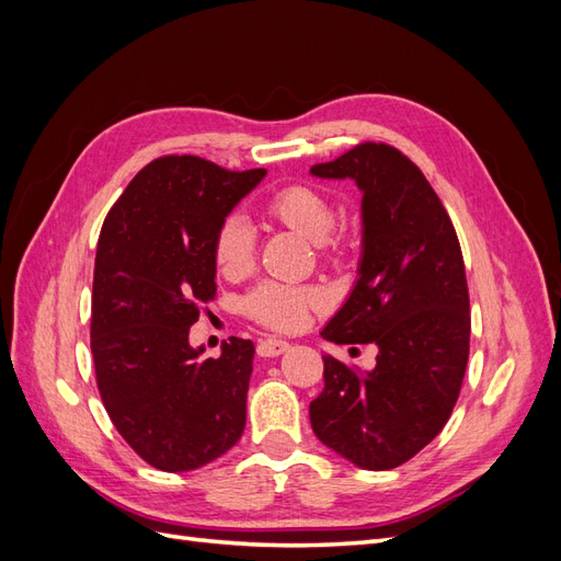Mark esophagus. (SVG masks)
I'll return each instance as SVG.
<instances>
[{"instance_id": "obj_1", "label": "esophagus", "mask_w": 561, "mask_h": 561, "mask_svg": "<svg viewBox=\"0 0 561 561\" xmlns=\"http://www.w3.org/2000/svg\"><path fill=\"white\" fill-rule=\"evenodd\" d=\"M287 348H290V344L283 342V339H262V342L257 344V353L262 355V358H276V355L285 353Z\"/></svg>"}]
</instances>
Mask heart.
Instances as JSON below:
<instances>
[{"label": "heart", "instance_id": "heart-1", "mask_svg": "<svg viewBox=\"0 0 561 561\" xmlns=\"http://www.w3.org/2000/svg\"><path fill=\"white\" fill-rule=\"evenodd\" d=\"M266 215L285 229L301 233L316 243L320 257L339 262L358 250L353 233L336 229L332 198L318 186L293 182L266 198ZM215 268L229 280L243 278L254 266V233L241 217H225L213 239ZM325 307V297L316 287H293L264 280L241 299L243 313L260 325L278 332H295L309 316Z\"/></svg>", "mask_w": 561, "mask_h": 561}]
</instances>
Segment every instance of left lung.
I'll return each mask as SVG.
<instances>
[{"label":"left lung","instance_id":"1","mask_svg":"<svg viewBox=\"0 0 561 561\" xmlns=\"http://www.w3.org/2000/svg\"><path fill=\"white\" fill-rule=\"evenodd\" d=\"M311 175L363 192V257L351 297L320 334L377 344L360 371L322 355L311 402L316 437L367 470L410 461L445 428L470 353V299L458 236L421 168L386 142H360Z\"/></svg>","mask_w":561,"mask_h":561}]
</instances>
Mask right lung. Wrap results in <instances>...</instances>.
<instances>
[{
    "label": "right lung",
    "mask_w": 561,
    "mask_h": 561,
    "mask_svg": "<svg viewBox=\"0 0 561 561\" xmlns=\"http://www.w3.org/2000/svg\"><path fill=\"white\" fill-rule=\"evenodd\" d=\"M264 175L192 154L161 157L130 180L100 229L95 381L116 431L159 470H196L243 435L254 346L231 336L219 358H203L190 328L217 295L215 231Z\"/></svg>",
    "instance_id": "right-lung-1"
}]
</instances>
